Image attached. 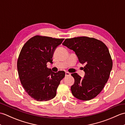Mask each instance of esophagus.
Returning a JSON list of instances; mask_svg holds the SVG:
<instances>
[{
    "label": "esophagus",
    "instance_id": "esophagus-1",
    "mask_svg": "<svg viewBox=\"0 0 125 125\" xmlns=\"http://www.w3.org/2000/svg\"><path fill=\"white\" fill-rule=\"evenodd\" d=\"M70 75H71V74L69 73L65 72V76H70Z\"/></svg>",
    "mask_w": 125,
    "mask_h": 125
}]
</instances>
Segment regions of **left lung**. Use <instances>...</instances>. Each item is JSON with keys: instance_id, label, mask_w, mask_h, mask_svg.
Wrapping results in <instances>:
<instances>
[{"instance_id": "obj_1", "label": "left lung", "mask_w": 125, "mask_h": 125, "mask_svg": "<svg viewBox=\"0 0 125 125\" xmlns=\"http://www.w3.org/2000/svg\"><path fill=\"white\" fill-rule=\"evenodd\" d=\"M62 44L75 52L79 62L85 64L84 78L71 74L75 79L71 86L73 95L82 100L93 99L104 87L112 69L108 48L102 41L86 36L67 39Z\"/></svg>"}]
</instances>
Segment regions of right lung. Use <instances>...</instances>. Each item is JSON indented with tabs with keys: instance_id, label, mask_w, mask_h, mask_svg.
Here are the masks:
<instances>
[{
	"instance_id": "add662e5",
	"label": "right lung",
	"mask_w": 125,
	"mask_h": 125,
	"mask_svg": "<svg viewBox=\"0 0 125 125\" xmlns=\"http://www.w3.org/2000/svg\"><path fill=\"white\" fill-rule=\"evenodd\" d=\"M64 39L36 35L26 42L19 56L17 69L22 85L28 95L37 101L54 98L64 71L54 73L47 67L52 63L55 50Z\"/></svg>"
}]
</instances>
